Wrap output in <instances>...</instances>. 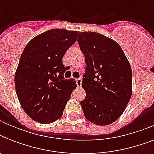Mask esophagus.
Here are the masks:
<instances>
[{
	"label": "esophagus",
	"mask_w": 154,
	"mask_h": 154,
	"mask_svg": "<svg viewBox=\"0 0 154 154\" xmlns=\"http://www.w3.org/2000/svg\"><path fill=\"white\" fill-rule=\"evenodd\" d=\"M76 82H77V87H82V80L81 79V78H77V79H76Z\"/></svg>",
	"instance_id": "1"
}]
</instances>
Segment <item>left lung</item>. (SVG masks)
Masks as SVG:
<instances>
[{
	"instance_id": "1",
	"label": "left lung",
	"mask_w": 154,
	"mask_h": 154,
	"mask_svg": "<svg viewBox=\"0 0 154 154\" xmlns=\"http://www.w3.org/2000/svg\"><path fill=\"white\" fill-rule=\"evenodd\" d=\"M80 49L85 56L86 74L81 101L85 117L97 125H108L119 118L132 96V69L119 45L95 32H79Z\"/></svg>"
}]
</instances>
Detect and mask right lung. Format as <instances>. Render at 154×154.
Instances as JSON below:
<instances>
[{"label": "right lung", "mask_w": 154, "mask_h": 154, "mask_svg": "<svg viewBox=\"0 0 154 154\" xmlns=\"http://www.w3.org/2000/svg\"><path fill=\"white\" fill-rule=\"evenodd\" d=\"M77 31L48 30L25 46L15 72L16 93L25 113L33 121L50 124L61 117L77 84L65 79L62 57L77 39Z\"/></svg>", "instance_id": "right-lung-1"}]
</instances>
